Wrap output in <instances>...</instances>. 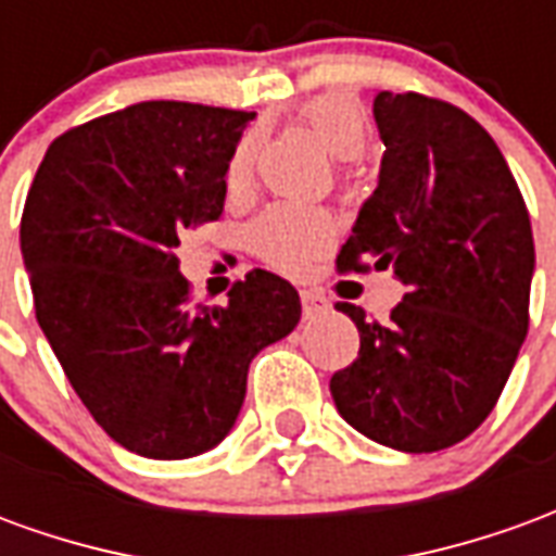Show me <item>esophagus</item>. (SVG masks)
I'll return each mask as SVG.
<instances>
[{"label": "esophagus", "mask_w": 556, "mask_h": 556, "mask_svg": "<svg viewBox=\"0 0 556 556\" xmlns=\"http://www.w3.org/2000/svg\"><path fill=\"white\" fill-rule=\"evenodd\" d=\"M301 303H303V315L306 318H313V315L325 313L327 301L321 294H315V291H301Z\"/></svg>", "instance_id": "obj_1"}]
</instances>
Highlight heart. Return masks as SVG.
I'll return each instance as SVG.
<instances>
[{"mask_svg":"<svg viewBox=\"0 0 556 556\" xmlns=\"http://www.w3.org/2000/svg\"><path fill=\"white\" fill-rule=\"evenodd\" d=\"M303 122L313 127V134L339 160H361L369 148V122L363 115L361 103L345 94H321L303 106ZM255 134L231 148L226 163V184L238 190L247 184L253 172ZM337 238V226L321 207L301 205H274L258 214L250 226V247L262 255L267 265L279 270H301L315 255H321Z\"/></svg>","mask_w":556,"mask_h":556,"instance_id":"heart-1","label":"heart"}]
</instances>
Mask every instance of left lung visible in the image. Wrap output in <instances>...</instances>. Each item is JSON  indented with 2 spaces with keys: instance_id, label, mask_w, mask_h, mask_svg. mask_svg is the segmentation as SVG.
Wrapping results in <instances>:
<instances>
[{
  "instance_id": "obj_1",
  "label": "left lung",
  "mask_w": 556,
  "mask_h": 556,
  "mask_svg": "<svg viewBox=\"0 0 556 556\" xmlns=\"http://www.w3.org/2000/svg\"><path fill=\"white\" fill-rule=\"evenodd\" d=\"M384 139L378 190L337 255L339 274L393 267L408 286L366 321L357 361L330 378L342 417L402 453H438L482 426L530 327L533 229L489 130L417 91L375 98Z\"/></svg>"
}]
</instances>
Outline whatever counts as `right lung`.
<instances>
[{"label":"right lung","instance_id":"obj_1","mask_svg":"<svg viewBox=\"0 0 556 556\" xmlns=\"http://www.w3.org/2000/svg\"><path fill=\"white\" fill-rule=\"evenodd\" d=\"M255 113L146 101L55 137L26 195L20 250L35 318L115 443L146 458L217 446L258 351L289 337L301 298L250 270L226 306L193 303L184 231L214 223L226 163Z\"/></svg>","mask_w":556,"mask_h":556}]
</instances>
